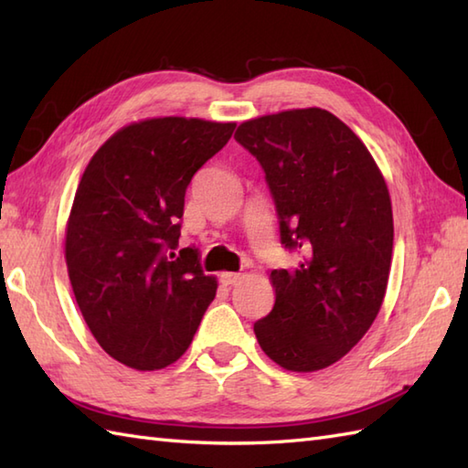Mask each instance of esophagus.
<instances>
[{
    "label": "esophagus",
    "instance_id": "esophagus-1",
    "mask_svg": "<svg viewBox=\"0 0 468 468\" xmlns=\"http://www.w3.org/2000/svg\"><path fill=\"white\" fill-rule=\"evenodd\" d=\"M218 280H221L223 285H235V283H239L243 280V275L241 273L225 271V273H221V277H218Z\"/></svg>",
    "mask_w": 468,
    "mask_h": 468
}]
</instances>
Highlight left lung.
<instances>
[{
	"label": "left lung",
	"instance_id": "8db88e82",
	"mask_svg": "<svg viewBox=\"0 0 468 468\" xmlns=\"http://www.w3.org/2000/svg\"><path fill=\"white\" fill-rule=\"evenodd\" d=\"M235 138L263 166L282 243L302 253L295 270L271 271L275 303L253 325L257 342L285 370H324L362 340L384 302L394 245L384 175L324 108L251 118Z\"/></svg>",
	"mask_w": 468,
	"mask_h": 468
}]
</instances>
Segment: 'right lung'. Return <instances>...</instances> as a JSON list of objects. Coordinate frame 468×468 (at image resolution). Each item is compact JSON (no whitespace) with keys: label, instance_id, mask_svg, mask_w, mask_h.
Listing matches in <instances>:
<instances>
[{"label":"right lung","instance_id":"add662e5","mask_svg":"<svg viewBox=\"0 0 468 468\" xmlns=\"http://www.w3.org/2000/svg\"><path fill=\"white\" fill-rule=\"evenodd\" d=\"M235 122L156 116L98 148L78 183L64 255L76 303L102 350L134 370H161L191 346L217 277L181 237L193 175Z\"/></svg>","mask_w":468,"mask_h":468}]
</instances>
